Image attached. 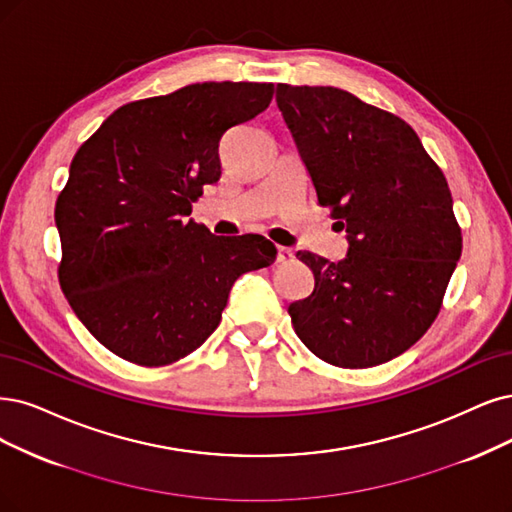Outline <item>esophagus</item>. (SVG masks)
<instances>
[{
  "mask_svg": "<svg viewBox=\"0 0 512 512\" xmlns=\"http://www.w3.org/2000/svg\"><path fill=\"white\" fill-rule=\"evenodd\" d=\"M293 257H295L293 251L287 249V246H278V249H276V261H278V263H287V261H291Z\"/></svg>",
  "mask_w": 512,
  "mask_h": 512,
  "instance_id": "esophagus-1",
  "label": "esophagus"
}]
</instances>
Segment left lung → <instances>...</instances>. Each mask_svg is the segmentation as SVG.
<instances>
[{
	"label": "left lung",
	"mask_w": 512,
	"mask_h": 512,
	"mask_svg": "<svg viewBox=\"0 0 512 512\" xmlns=\"http://www.w3.org/2000/svg\"><path fill=\"white\" fill-rule=\"evenodd\" d=\"M320 206L348 253L297 251L314 291L289 306L297 337L325 363L365 369L409 350L437 318L462 255L443 170L415 130L333 86H276Z\"/></svg>",
	"instance_id": "1"
}]
</instances>
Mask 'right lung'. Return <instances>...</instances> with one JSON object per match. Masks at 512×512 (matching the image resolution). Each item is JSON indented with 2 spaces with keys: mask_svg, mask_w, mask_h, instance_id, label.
Returning <instances> with one entry per match:
<instances>
[{
  "mask_svg": "<svg viewBox=\"0 0 512 512\" xmlns=\"http://www.w3.org/2000/svg\"><path fill=\"white\" fill-rule=\"evenodd\" d=\"M274 84L204 82L122 105L78 149L54 208L61 289L124 361L162 367L211 335L238 276L268 268L259 234L215 236L192 202L221 177L225 130L268 109Z\"/></svg>",
  "mask_w": 512,
  "mask_h": 512,
  "instance_id": "1",
  "label": "right lung"
}]
</instances>
